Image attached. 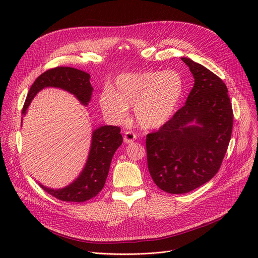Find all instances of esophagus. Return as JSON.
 Here are the masks:
<instances>
[{"label":"esophagus","mask_w":258,"mask_h":258,"mask_svg":"<svg viewBox=\"0 0 258 258\" xmlns=\"http://www.w3.org/2000/svg\"><path fill=\"white\" fill-rule=\"evenodd\" d=\"M123 134H124L123 135V140L127 144L134 142L135 140H136V138H137V135L135 134L134 132H132V131H125Z\"/></svg>","instance_id":"obj_1"}]
</instances>
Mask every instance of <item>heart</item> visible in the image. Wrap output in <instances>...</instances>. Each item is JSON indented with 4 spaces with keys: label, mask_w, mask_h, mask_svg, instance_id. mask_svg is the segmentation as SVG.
Returning <instances> with one entry per match:
<instances>
[{
    "label": "heart",
    "mask_w": 258,
    "mask_h": 258,
    "mask_svg": "<svg viewBox=\"0 0 258 258\" xmlns=\"http://www.w3.org/2000/svg\"><path fill=\"white\" fill-rule=\"evenodd\" d=\"M184 84L181 75L172 70L143 71L120 74L112 88L99 95L103 114L113 122L122 123L134 106L137 123L144 130L164 125L172 117L182 99Z\"/></svg>",
    "instance_id": "1"
}]
</instances>
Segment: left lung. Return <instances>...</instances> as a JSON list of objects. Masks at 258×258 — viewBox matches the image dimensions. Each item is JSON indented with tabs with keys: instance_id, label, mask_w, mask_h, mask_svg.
Returning a JSON list of instances; mask_svg holds the SVG:
<instances>
[{
	"instance_id": "obj_1",
	"label": "left lung",
	"mask_w": 258,
	"mask_h": 258,
	"mask_svg": "<svg viewBox=\"0 0 258 258\" xmlns=\"http://www.w3.org/2000/svg\"><path fill=\"white\" fill-rule=\"evenodd\" d=\"M182 60L192 73L195 86L185 105L146 136L148 170L160 189L173 195L191 191L214 177L233 126L224 81L204 66L187 57Z\"/></svg>"
}]
</instances>
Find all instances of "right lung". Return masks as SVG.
I'll list each match as a JSON object with an SVG mask.
<instances>
[{"instance_id": "obj_1", "label": "right lung", "mask_w": 258, "mask_h": 258, "mask_svg": "<svg viewBox=\"0 0 258 258\" xmlns=\"http://www.w3.org/2000/svg\"><path fill=\"white\" fill-rule=\"evenodd\" d=\"M47 87L60 88L73 94L85 105L91 99L93 88L90 74L70 67H56L40 74L31 86L22 113L25 115L33 97ZM120 127L104 125L93 132L91 150L86 166L79 177L69 186L51 189L43 185L46 192L63 202H85L96 197L104 186L111 161L117 148L122 144Z\"/></svg>"}]
</instances>
